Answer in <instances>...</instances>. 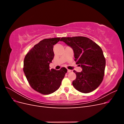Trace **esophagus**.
Instances as JSON below:
<instances>
[{
	"mask_svg": "<svg viewBox=\"0 0 124 124\" xmlns=\"http://www.w3.org/2000/svg\"><path fill=\"white\" fill-rule=\"evenodd\" d=\"M68 72H71V71H72V70H69V69H68Z\"/></svg>",
	"mask_w": 124,
	"mask_h": 124,
	"instance_id": "34e87169",
	"label": "esophagus"
}]
</instances>
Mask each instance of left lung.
<instances>
[{
    "label": "left lung",
    "instance_id": "left-lung-1",
    "mask_svg": "<svg viewBox=\"0 0 124 124\" xmlns=\"http://www.w3.org/2000/svg\"><path fill=\"white\" fill-rule=\"evenodd\" d=\"M61 41L72 48L74 61L82 68L81 72L73 71L77 76L72 82L74 87L83 93L94 91L102 82L104 74L106 59L102 49L85 37H62Z\"/></svg>",
    "mask_w": 124,
    "mask_h": 124
}]
</instances>
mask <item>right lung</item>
<instances>
[{"mask_svg":"<svg viewBox=\"0 0 124 124\" xmlns=\"http://www.w3.org/2000/svg\"><path fill=\"white\" fill-rule=\"evenodd\" d=\"M61 38L45 39L36 44L26 55L23 71L31 87L38 93L48 95L59 88L67 72L62 67L59 70L50 69L54 58L53 46Z\"/></svg>","mask_w":124,"mask_h":124,"instance_id":"right-lung-1","label":"right lung"}]
</instances>
